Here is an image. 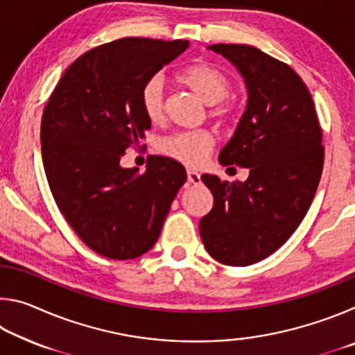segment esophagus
Segmentation results:
<instances>
[{
    "mask_svg": "<svg viewBox=\"0 0 355 355\" xmlns=\"http://www.w3.org/2000/svg\"><path fill=\"white\" fill-rule=\"evenodd\" d=\"M188 182L191 183V184H200V173L199 172H196V171H188Z\"/></svg>",
    "mask_w": 355,
    "mask_h": 355,
    "instance_id": "1",
    "label": "esophagus"
}]
</instances>
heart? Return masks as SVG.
Here are the masks:
<instances>
[{"label":"heart","instance_id":"heart-1","mask_svg":"<svg viewBox=\"0 0 355 355\" xmlns=\"http://www.w3.org/2000/svg\"><path fill=\"white\" fill-rule=\"evenodd\" d=\"M178 83L189 87L207 105H211L209 117L222 127H230L236 120V107L227 97L232 94V81L219 67L207 61L186 65L177 73ZM141 111L150 123H159L164 117V81L161 76H152L144 83L139 94ZM213 136L205 130L182 131L163 137L158 142V152L184 166L202 164L213 150Z\"/></svg>","mask_w":355,"mask_h":355}]
</instances>
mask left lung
<instances>
[{
  "instance_id": "8db88e82",
  "label": "left lung",
  "mask_w": 355,
  "mask_h": 355,
  "mask_svg": "<svg viewBox=\"0 0 355 355\" xmlns=\"http://www.w3.org/2000/svg\"><path fill=\"white\" fill-rule=\"evenodd\" d=\"M241 71L249 100L222 166L248 167L244 183L202 175L214 203L200 236L214 260L249 266L274 254L302 222L324 166L322 130L307 86L290 65L250 45L218 44Z\"/></svg>"
}]
</instances>
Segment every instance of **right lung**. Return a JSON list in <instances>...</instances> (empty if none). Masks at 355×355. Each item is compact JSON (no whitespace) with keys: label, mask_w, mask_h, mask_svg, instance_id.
<instances>
[{"label":"right lung","mask_w":355,"mask_h":355,"mask_svg":"<svg viewBox=\"0 0 355 355\" xmlns=\"http://www.w3.org/2000/svg\"><path fill=\"white\" fill-rule=\"evenodd\" d=\"M188 45L125 37L95 46L64 71L45 105L40 142L51 194L81 241L106 258L152 249L186 182L171 158L150 155L141 175L120 158L152 125L139 105L144 83Z\"/></svg>","instance_id":"add662e5"}]
</instances>
